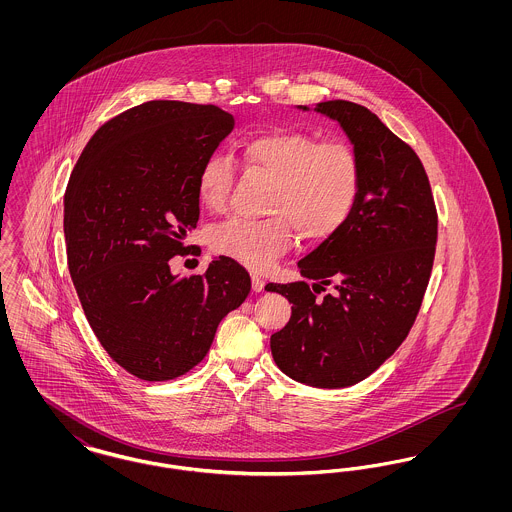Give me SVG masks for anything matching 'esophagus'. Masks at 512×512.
Returning <instances> with one entry per match:
<instances>
[{"label": "esophagus", "instance_id": "34e87169", "mask_svg": "<svg viewBox=\"0 0 512 512\" xmlns=\"http://www.w3.org/2000/svg\"><path fill=\"white\" fill-rule=\"evenodd\" d=\"M251 288H253V292H263L265 290V280L259 274H251Z\"/></svg>", "mask_w": 512, "mask_h": 512}]
</instances>
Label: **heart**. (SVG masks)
I'll list each match as a JSON object with an SVG mask.
<instances>
[{
	"label": "heart",
	"instance_id": "b5f03b06",
	"mask_svg": "<svg viewBox=\"0 0 512 512\" xmlns=\"http://www.w3.org/2000/svg\"><path fill=\"white\" fill-rule=\"evenodd\" d=\"M245 171L274 178L263 220L232 217L211 232L215 253L253 270H265L297 234L307 242L336 236L353 215L361 194V161L347 142L320 140L301 128H268L245 136L240 144ZM236 180L228 153L207 155L197 171L195 190L203 207L222 211Z\"/></svg>",
	"mask_w": 512,
	"mask_h": 512
}]
</instances>
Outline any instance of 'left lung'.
I'll return each mask as SVG.
<instances>
[{"instance_id":"8db88e82","label":"left lung","mask_w":512,"mask_h":512,"mask_svg":"<svg viewBox=\"0 0 512 512\" xmlns=\"http://www.w3.org/2000/svg\"><path fill=\"white\" fill-rule=\"evenodd\" d=\"M315 109L340 122L355 147L361 194L340 232L297 263L313 289L304 280L267 284L292 303L270 349L293 380L334 390L365 380L409 336L434 267L438 211L413 147L372 111L343 99Z\"/></svg>"}]
</instances>
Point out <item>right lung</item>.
Returning <instances> with one entry per match:
<instances>
[{
  "label": "right lung",
  "instance_id": "obj_1",
  "mask_svg": "<svg viewBox=\"0 0 512 512\" xmlns=\"http://www.w3.org/2000/svg\"><path fill=\"white\" fill-rule=\"evenodd\" d=\"M232 126L217 105L153 99L99 126L74 165L65 192L74 290L103 349L140 380L199 365L251 290L228 257L182 278L169 267L199 220L197 171Z\"/></svg>",
  "mask_w": 512,
  "mask_h": 512
}]
</instances>
